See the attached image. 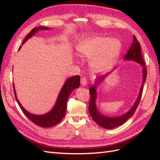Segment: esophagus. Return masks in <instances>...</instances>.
I'll return each instance as SVG.
<instances>
[{
  "mask_svg": "<svg viewBox=\"0 0 160 160\" xmlns=\"http://www.w3.org/2000/svg\"><path fill=\"white\" fill-rule=\"evenodd\" d=\"M80 82H81V84H82V85L85 86L86 84H87V79H86V78H84V77H82V78H81Z\"/></svg>",
  "mask_w": 160,
  "mask_h": 160,
  "instance_id": "obj_1",
  "label": "esophagus"
}]
</instances>
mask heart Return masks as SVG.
<instances>
[{
  "mask_svg": "<svg viewBox=\"0 0 160 160\" xmlns=\"http://www.w3.org/2000/svg\"><path fill=\"white\" fill-rule=\"evenodd\" d=\"M121 49V43L116 39L107 37L94 36L87 38L78 46V52L91 60V66L95 70L102 71L108 69L116 59Z\"/></svg>",
  "mask_w": 160,
  "mask_h": 160,
  "instance_id": "1",
  "label": "heart"
}]
</instances>
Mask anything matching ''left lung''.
<instances>
[{
	"mask_svg": "<svg viewBox=\"0 0 160 160\" xmlns=\"http://www.w3.org/2000/svg\"><path fill=\"white\" fill-rule=\"evenodd\" d=\"M125 60H132L135 62L141 64L143 66V82H142V87L140 88V91L139 93V96L137 100L135 101V104L132 106L131 109L129 111L128 113H125L124 115H122L120 117L117 118H109L105 117L104 115H101L99 112L96 109V85H94L93 87H91L89 89L90 93V102L89 106V111L91 118L95 122L100 126L101 127H103L106 129H112L116 128L119 126L123 124L125 122H127L129 118H130L136 111V108L140 103L142 91H143V84L145 82L146 78L147 76V70L145 67V62L144 61L143 57L142 55L141 52V47L140 44L138 42V39L135 36H133V42H132V45L128 49L127 53L125 55L124 57ZM104 76H102L98 77L97 81L96 84L101 82V81L104 79Z\"/></svg>",
	"mask_w": 160,
	"mask_h": 160,
	"instance_id": "8db88e82",
	"label": "left lung"
}]
</instances>
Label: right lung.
Masks as SVG:
<instances>
[{"label": "right lung", "mask_w": 160, "mask_h": 160, "mask_svg": "<svg viewBox=\"0 0 160 160\" xmlns=\"http://www.w3.org/2000/svg\"><path fill=\"white\" fill-rule=\"evenodd\" d=\"M39 29L47 30L49 29V28H45V27H39V28H33L31 31V32L25 37V38L24 39L22 43H25L27 40H28V39L31 38L33 35H34L35 32L38 31ZM80 83L79 76H74L67 80L65 83H64L62 88V89L60 91L59 96L58 97L56 103L54 107L52 108V110L49 111L48 113L42 115H33L27 111L25 108L22 107V105L20 104L18 100L17 99L14 87H13V92H14V96L19 107L21 108V110L22 111L24 114L29 118V120H31L33 123H34L35 124L40 126V127L47 128L53 127V126L59 123V122L62 120L64 115H65L68 98H69V96L71 93V91L80 87Z\"/></svg>", "instance_id": "obj_1"}]
</instances>
